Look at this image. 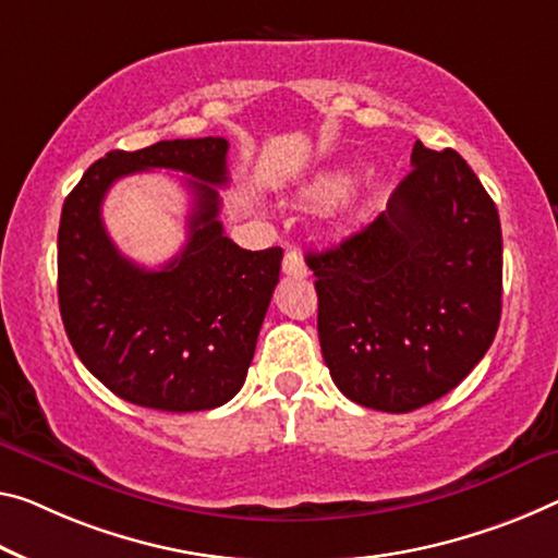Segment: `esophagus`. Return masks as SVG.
I'll return each mask as SVG.
<instances>
[{"mask_svg":"<svg viewBox=\"0 0 558 558\" xmlns=\"http://www.w3.org/2000/svg\"><path fill=\"white\" fill-rule=\"evenodd\" d=\"M281 271H284L287 277H294V279H304L308 274L302 254H299L296 250H289L284 254V262H281Z\"/></svg>","mask_w":558,"mask_h":558,"instance_id":"obj_1","label":"esophagus"}]
</instances>
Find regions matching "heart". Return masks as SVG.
Wrapping results in <instances>:
<instances>
[{"instance_id":"heart-1","label":"heart","mask_w":558,"mask_h":558,"mask_svg":"<svg viewBox=\"0 0 558 558\" xmlns=\"http://www.w3.org/2000/svg\"><path fill=\"white\" fill-rule=\"evenodd\" d=\"M351 184H354V179H351L347 171H331V174H324L308 194H312L316 202H337L351 190Z\"/></svg>"}]
</instances>
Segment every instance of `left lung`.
Segmentation results:
<instances>
[{"label":"left lung","mask_w":558,"mask_h":558,"mask_svg":"<svg viewBox=\"0 0 558 558\" xmlns=\"http://www.w3.org/2000/svg\"><path fill=\"white\" fill-rule=\"evenodd\" d=\"M306 264L324 362L366 409L407 414L441 399L499 329V211L453 149L416 142L387 211Z\"/></svg>","instance_id":"left-lung-1"}]
</instances>
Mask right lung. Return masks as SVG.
Here are the masks:
<instances>
[{
    "mask_svg": "<svg viewBox=\"0 0 558 558\" xmlns=\"http://www.w3.org/2000/svg\"><path fill=\"white\" fill-rule=\"evenodd\" d=\"M221 136L109 151L64 199L57 236L59 312L76 356L119 399L159 411H207L242 389L279 281V246L250 252L225 234ZM190 173L191 239L161 270L119 253L100 221L108 186L126 173Z\"/></svg>",
    "mask_w": 558,
    "mask_h": 558,
    "instance_id": "obj_1",
    "label": "right lung"
}]
</instances>
